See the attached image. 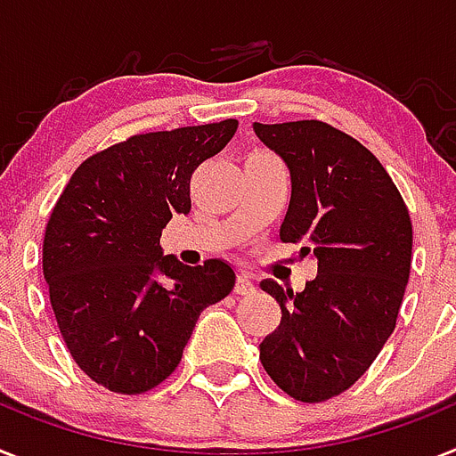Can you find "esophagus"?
I'll use <instances>...</instances> for the list:
<instances>
[{
	"mask_svg": "<svg viewBox=\"0 0 456 456\" xmlns=\"http://www.w3.org/2000/svg\"><path fill=\"white\" fill-rule=\"evenodd\" d=\"M256 293V286L251 281V276L248 274H237V281H235V295H254Z\"/></svg>",
	"mask_w": 456,
	"mask_h": 456,
	"instance_id": "obj_1",
	"label": "esophagus"
}]
</instances>
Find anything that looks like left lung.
Returning a JSON list of instances; mask_svg holds the SVG:
<instances>
[{
  "mask_svg": "<svg viewBox=\"0 0 456 456\" xmlns=\"http://www.w3.org/2000/svg\"><path fill=\"white\" fill-rule=\"evenodd\" d=\"M263 145L290 170L281 242L314 256L302 293L265 279L281 322L260 344L270 379L297 402L341 395L371 367L396 325L413 251V225L387 170L355 138L318 119L258 124Z\"/></svg>",
  "mask_w": 456,
  "mask_h": 456,
  "instance_id": "1",
  "label": "left lung"
}]
</instances>
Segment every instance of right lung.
Here are the masks:
<instances>
[{"label": "right lung", "mask_w": 456, "mask_h": 456, "mask_svg": "<svg viewBox=\"0 0 456 456\" xmlns=\"http://www.w3.org/2000/svg\"><path fill=\"white\" fill-rule=\"evenodd\" d=\"M237 119L131 135L77 166L43 237V276L66 348L94 383L142 395L180 364L198 316L235 286L219 258L163 256L161 231L191 212L193 170Z\"/></svg>", "instance_id": "1"}]
</instances>
